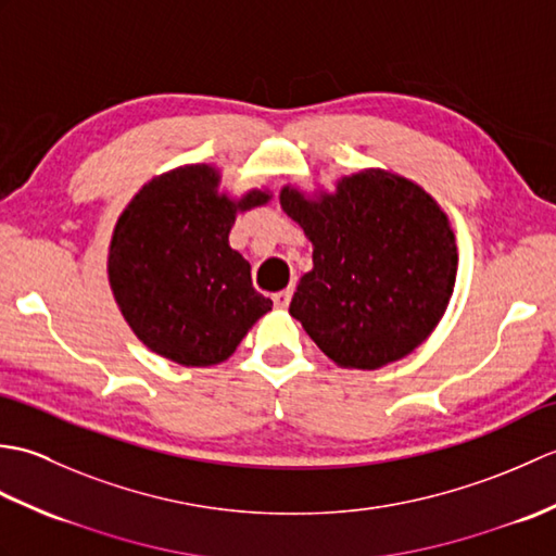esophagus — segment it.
<instances>
[{"label":"esophagus","mask_w":556,"mask_h":556,"mask_svg":"<svg viewBox=\"0 0 556 556\" xmlns=\"http://www.w3.org/2000/svg\"><path fill=\"white\" fill-rule=\"evenodd\" d=\"M291 289H285V291H277V293H271V301H275V305L277 308H287L289 305V301H291Z\"/></svg>","instance_id":"1"}]
</instances>
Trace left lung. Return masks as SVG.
Here are the masks:
<instances>
[{"label": "left lung", "instance_id": "obj_1", "mask_svg": "<svg viewBox=\"0 0 556 556\" xmlns=\"http://www.w3.org/2000/svg\"><path fill=\"white\" fill-rule=\"evenodd\" d=\"M281 210L313 243L289 315L339 368L377 370L428 339L452 301L458 251L440 203L396 172L368 167L334 191L285 184Z\"/></svg>", "mask_w": 556, "mask_h": 556}]
</instances>
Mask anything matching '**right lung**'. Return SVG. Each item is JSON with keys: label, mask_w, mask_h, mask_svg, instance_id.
<instances>
[{"label": "right lung", "mask_w": 556, "mask_h": 556, "mask_svg": "<svg viewBox=\"0 0 556 556\" xmlns=\"http://www.w3.org/2000/svg\"><path fill=\"white\" fill-rule=\"evenodd\" d=\"M271 200L265 186L231 195L217 164L152 176L114 224L108 279L126 325L157 356L186 368L227 361L271 301L229 245L241 212Z\"/></svg>", "instance_id": "obj_1"}]
</instances>
